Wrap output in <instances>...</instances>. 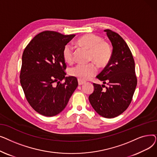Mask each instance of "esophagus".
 Wrapping results in <instances>:
<instances>
[{"label":"esophagus","mask_w":157,"mask_h":157,"mask_svg":"<svg viewBox=\"0 0 157 157\" xmlns=\"http://www.w3.org/2000/svg\"><path fill=\"white\" fill-rule=\"evenodd\" d=\"M85 83V81H81V80H79L78 79V85H82Z\"/></svg>","instance_id":"1"}]
</instances>
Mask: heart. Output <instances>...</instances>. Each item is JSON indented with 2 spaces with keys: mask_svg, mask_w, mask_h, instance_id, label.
Listing matches in <instances>:
<instances>
[{
  "mask_svg": "<svg viewBox=\"0 0 157 157\" xmlns=\"http://www.w3.org/2000/svg\"><path fill=\"white\" fill-rule=\"evenodd\" d=\"M76 44L83 47L90 52V60L94 61L99 67H104L108 63L112 56V49L110 45L103 40V39L95 34H88L80 37ZM62 55L64 60L71 63L74 60V49L71 45L66 44L63 49ZM97 72V68L94 63L78 64L72 68L69 74L81 81L91 79Z\"/></svg>",
  "mask_w": 157,
  "mask_h": 157,
  "instance_id": "1",
  "label": "heart"
}]
</instances>
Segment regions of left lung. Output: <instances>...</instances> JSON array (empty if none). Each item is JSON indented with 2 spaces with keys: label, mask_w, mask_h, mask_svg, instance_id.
<instances>
[{
  "label": "left lung",
  "mask_w": 157,
  "mask_h": 157,
  "mask_svg": "<svg viewBox=\"0 0 157 157\" xmlns=\"http://www.w3.org/2000/svg\"><path fill=\"white\" fill-rule=\"evenodd\" d=\"M104 32L113 46L112 56L97 78L104 84L108 81L109 86L94 83V91L88 98L98 114L113 118L123 113L130 105L137 86V78L134 58L125 41L111 30Z\"/></svg>",
  "instance_id": "left-lung-1"
}]
</instances>
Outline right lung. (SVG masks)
<instances>
[{
	"instance_id": "add662e5",
	"label": "right lung",
	"mask_w": 157,
	"mask_h": 157,
	"mask_svg": "<svg viewBox=\"0 0 157 157\" xmlns=\"http://www.w3.org/2000/svg\"><path fill=\"white\" fill-rule=\"evenodd\" d=\"M75 36L44 31L24 49L20 83L29 104L43 116L53 117L62 112L78 85L76 77H65L62 55L63 47Z\"/></svg>"
}]
</instances>
